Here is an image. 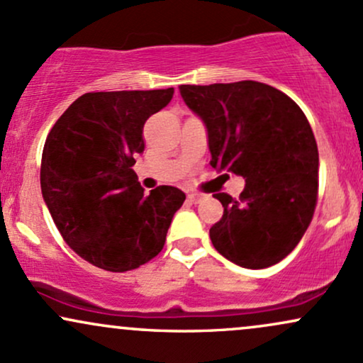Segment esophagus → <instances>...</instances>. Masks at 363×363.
Returning <instances> with one entry per match:
<instances>
[{
    "label": "esophagus",
    "instance_id": "obj_1",
    "mask_svg": "<svg viewBox=\"0 0 363 363\" xmlns=\"http://www.w3.org/2000/svg\"><path fill=\"white\" fill-rule=\"evenodd\" d=\"M201 198H203V196L199 193H189V194H187V199H189L191 203H199V201H201Z\"/></svg>",
    "mask_w": 363,
    "mask_h": 363
}]
</instances>
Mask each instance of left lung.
I'll return each mask as SVG.
<instances>
[{
    "label": "left lung",
    "mask_w": 363,
    "mask_h": 363,
    "mask_svg": "<svg viewBox=\"0 0 363 363\" xmlns=\"http://www.w3.org/2000/svg\"><path fill=\"white\" fill-rule=\"evenodd\" d=\"M179 91L206 126L211 167L245 179L239 201L215 194L223 216L210 228L211 244L242 268L277 264L301 242L318 199L319 153L306 114L261 82L181 85Z\"/></svg>",
    "instance_id": "left-lung-1"
}]
</instances>
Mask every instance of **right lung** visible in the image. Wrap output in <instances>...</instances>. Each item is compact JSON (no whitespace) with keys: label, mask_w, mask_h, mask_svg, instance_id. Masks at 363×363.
<instances>
[{"label":"right lung","mask_w":363,"mask_h":363,"mask_svg":"<svg viewBox=\"0 0 363 363\" xmlns=\"http://www.w3.org/2000/svg\"><path fill=\"white\" fill-rule=\"evenodd\" d=\"M172 95L174 89L85 94L45 140V206L66 244L106 272H129L155 257L186 199L172 186L145 194L131 169L145 150V123Z\"/></svg>","instance_id":"add662e5"}]
</instances>
